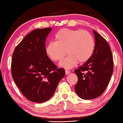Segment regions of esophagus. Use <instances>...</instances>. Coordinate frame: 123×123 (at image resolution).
<instances>
[{"mask_svg": "<svg viewBox=\"0 0 123 123\" xmlns=\"http://www.w3.org/2000/svg\"><path fill=\"white\" fill-rule=\"evenodd\" d=\"M70 73V72L69 70H65V73H66V74H69Z\"/></svg>", "mask_w": 123, "mask_h": 123, "instance_id": "34e87169", "label": "esophagus"}]
</instances>
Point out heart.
<instances>
[{"label": "heart", "mask_w": 123, "mask_h": 123, "mask_svg": "<svg viewBox=\"0 0 123 123\" xmlns=\"http://www.w3.org/2000/svg\"><path fill=\"white\" fill-rule=\"evenodd\" d=\"M55 42H50L46 47V54L51 60L60 61L65 68H73L77 63L87 61L95 50V41L92 34L88 31L79 29H60L54 36ZM67 53H66V51Z\"/></svg>", "instance_id": "1"}]
</instances>
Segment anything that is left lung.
Listing matches in <instances>:
<instances>
[{
	"label": "left lung",
	"mask_w": 123,
	"mask_h": 123,
	"mask_svg": "<svg viewBox=\"0 0 123 123\" xmlns=\"http://www.w3.org/2000/svg\"><path fill=\"white\" fill-rule=\"evenodd\" d=\"M95 50L92 55L74 70L78 81L74 87L76 94L83 99H92L101 96L106 88L113 72V60L111 49L106 40L93 30Z\"/></svg>",
	"instance_id": "1"
}]
</instances>
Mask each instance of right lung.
I'll use <instances>...</instances> for the list:
<instances>
[{"label":"right lung","mask_w":123,"mask_h":123,"mask_svg":"<svg viewBox=\"0 0 123 123\" xmlns=\"http://www.w3.org/2000/svg\"><path fill=\"white\" fill-rule=\"evenodd\" d=\"M51 28L32 31L15 47L12 57V74L18 88L28 100L42 103L48 101L65 75L63 68L48 57L46 39Z\"/></svg>","instance_id":"right-lung-1"}]
</instances>
